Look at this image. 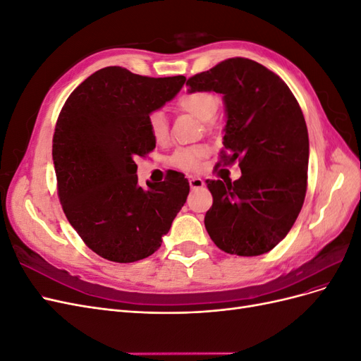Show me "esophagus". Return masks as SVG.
Listing matches in <instances>:
<instances>
[{"label":"esophagus","instance_id":"esophagus-1","mask_svg":"<svg viewBox=\"0 0 361 361\" xmlns=\"http://www.w3.org/2000/svg\"><path fill=\"white\" fill-rule=\"evenodd\" d=\"M190 187L192 190H199V188H203L204 187V180L202 178H190Z\"/></svg>","mask_w":361,"mask_h":361}]
</instances>
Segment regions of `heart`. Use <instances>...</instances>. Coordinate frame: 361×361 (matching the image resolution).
<instances>
[{"instance_id":"heart-1","label":"heart","mask_w":361,"mask_h":361,"mask_svg":"<svg viewBox=\"0 0 361 361\" xmlns=\"http://www.w3.org/2000/svg\"><path fill=\"white\" fill-rule=\"evenodd\" d=\"M178 106L182 111H187L195 116L200 120H209L215 116L218 101L212 93L206 92H192L185 93L179 97ZM147 126L149 133L157 143H166L169 137V120L161 110L152 111L147 117ZM209 154L207 146H191V147H182L176 150L170 159L171 166L180 169L183 171H195L200 169L202 159Z\"/></svg>"}]
</instances>
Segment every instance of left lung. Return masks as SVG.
I'll use <instances>...</instances> for the list:
<instances>
[{
	"instance_id": "left-lung-1",
	"label": "left lung",
	"mask_w": 361,
	"mask_h": 361,
	"mask_svg": "<svg viewBox=\"0 0 361 361\" xmlns=\"http://www.w3.org/2000/svg\"><path fill=\"white\" fill-rule=\"evenodd\" d=\"M188 92L223 94L221 161L239 162L238 180H206L214 203L204 227L228 255L268 253L288 235L307 190L309 134L301 108L279 75L235 57L191 76Z\"/></svg>"
}]
</instances>
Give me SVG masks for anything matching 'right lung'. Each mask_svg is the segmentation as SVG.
<instances>
[{
    "label": "right lung",
    "instance_id": "obj_1",
    "mask_svg": "<svg viewBox=\"0 0 361 361\" xmlns=\"http://www.w3.org/2000/svg\"><path fill=\"white\" fill-rule=\"evenodd\" d=\"M185 80L104 68L61 108L52 138L59 199L85 245L106 260L129 264L154 255L187 202L185 174L171 171L143 188L135 164L157 145L149 114L171 101Z\"/></svg>",
    "mask_w": 361,
    "mask_h": 361
}]
</instances>
